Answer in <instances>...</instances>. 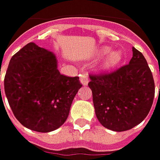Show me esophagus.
<instances>
[{
    "label": "esophagus",
    "instance_id": "34e87169",
    "mask_svg": "<svg viewBox=\"0 0 160 160\" xmlns=\"http://www.w3.org/2000/svg\"><path fill=\"white\" fill-rule=\"evenodd\" d=\"M80 83L83 85V86H88V82H89L88 75H86V74H82V75L80 76Z\"/></svg>",
    "mask_w": 160,
    "mask_h": 160
}]
</instances>
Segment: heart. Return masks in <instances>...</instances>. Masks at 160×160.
<instances>
[{
  "instance_id": "heart-1",
  "label": "heart",
  "mask_w": 160,
  "mask_h": 160,
  "mask_svg": "<svg viewBox=\"0 0 160 160\" xmlns=\"http://www.w3.org/2000/svg\"><path fill=\"white\" fill-rule=\"evenodd\" d=\"M106 57L103 58L99 64V69L101 71L107 72L115 69L120 63H121L122 59V53L121 51L119 50H112L109 46H106L103 45L99 47L95 52H94V56L95 57H101L103 55H106Z\"/></svg>"
}]
</instances>
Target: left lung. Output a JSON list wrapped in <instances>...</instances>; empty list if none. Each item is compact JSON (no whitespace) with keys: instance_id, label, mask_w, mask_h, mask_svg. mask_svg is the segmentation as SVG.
Instances as JSON below:
<instances>
[{"instance_id":"left-lung-1","label":"left lung","mask_w":160,"mask_h":160,"mask_svg":"<svg viewBox=\"0 0 160 160\" xmlns=\"http://www.w3.org/2000/svg\"><path fill=\"white\" fill-rule=\"evenodd\" d=\"M129 65L110 74L91 75L95 115L108 130L125 131L143 122L150 112L155 94L152 73L144 55L132 47Z\"/></svg>"}]
</instances>
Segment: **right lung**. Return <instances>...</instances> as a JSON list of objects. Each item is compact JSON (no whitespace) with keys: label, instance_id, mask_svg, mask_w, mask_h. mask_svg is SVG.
Wrapping results in <instances>:
<instances>
[{"label":"right lung","instance_id":"1","mask_svg":"<svg viewBox=\"0 0 160 160\" xmlns=\"http://www.w3.org/2000/svg\"><path fill=\"white\" fill-rule=\"evenodd\" d=\"M81 86L79 77L60 74L56 55L35 43L26 44L11 58L4 79L5 94L16 118L38 132H50L64 124Z\"/></svg>","mask_w":160,"mask_h":160}]
</instances>
